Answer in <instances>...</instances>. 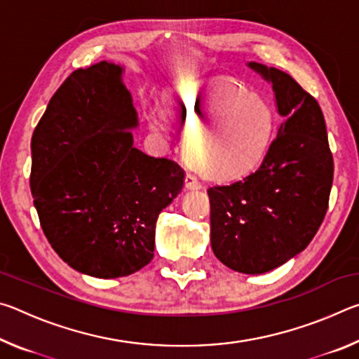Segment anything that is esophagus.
Listing matches in <instances>:
<instances>
[{"instance_id":"esophagus-1","label":"esophagus","mask_w":359,"mask_h":359,"mask_svg":"<svg viewBox=\"0 0 359 359\" xmlns=\"http://www.w3.org/2000/svg\"><path fill=\"white\" fill-rule=\"evenodd\" d=\"M185 185H187L188 190H199V188L203 187L201 182H199V179L194 177L193 174H187L185 175Z\"/></svg>"}]
</instances>
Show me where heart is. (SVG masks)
Listing matches in <instances>:
<instances>
[{"instance_id": "heart-1", "label": "heart", "mask_w": 359, "mask_h": 359, "mask_svg": "<svg viewBox=\"0 0 359 359\" xmlns=\"http://www.w3.org/2000/svg\"><path fill=\"white\" fill-rule=\"evenodd\" d=\"M169 109L175 118L193 125L185 136L187 156L212 179L242 177L259 165L269 147L272 109L239 83H191L179 90ZM204 114L211 117L201 121ZM155 128L165 135L171 131L161 118H155Z\"/></svg>"}]
</instances>
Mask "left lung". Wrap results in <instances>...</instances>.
Segmentation results:
<instances>
[{
	"instance_id": "obj_1",
	"label": "left lung",
	"mask_w": 359,
	"mask_h": 359,
	"mask_svg": "<svg viewBox=\"0 0 359 359\" xmlns=\"http://www.w3.org/2000/svg\"><path fill=\"white\" fill-rule=\"evenodd\" d=\"M272 83L285 118L257 171L210 187V244L215 257L242 274H263L302 252L326 215L334 177L323 112L293 77L250 62Z\"/></svg>"
}]
</instances>
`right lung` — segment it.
Masks as SVG:
<instances>
[{
    "label": "right lung",
    "mask_w": 359,
    "mask_h": 359,
    "mask_svg": "<svg viewBox=\"0 0 359 359\" xmlns=\"http://www.w3.org/2000/svg\"><path fill=\"white\" fill-rule=\"evenodd\" d=\"M123 68L100 62L62 83L32 137L29 187L42 231L82 274L117 278L154 258L160 212L185 172L133 145L137 114Z\"/></svg>",
    "instance_id": "add662e5"
}]
</instances>
